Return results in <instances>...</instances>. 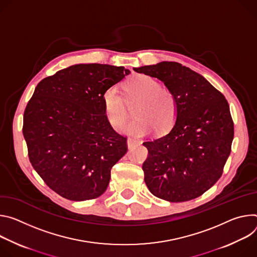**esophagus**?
Listing matches in <instances>:
<instances>
[{"label":"esophagus","mask_w":257,"mask_h":257,"mask_svg":"<svg viewBox=\"0 0 257 257\" xmlns=\"http://www.w3.org/2000/svg\"><path fill=\"white\" fill-rule=\"evenodd\" d=\"M141 144V141L140 140H137V139H134V138H128L127 139V146L128 148H133L137 145H140Z\"/></svg>","instance_id":"obj_1"}]
</instances>
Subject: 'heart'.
Wrapping results in <instances>:
<instances>
[{
	"label": "heart",
	"mask_w": 257,
	"mask_h": 257,
	"mask_svg": "<svg viewBox=\"0 0 257 257\" xmlns=\"http://www.w3.org/2000/svg\"><path fill=\"white\" fill-rule=\"evenodd\" d=\"M125 100L116 88H109L103 95V103L109 122L114 127L121 126L128 118L127 104L139 101L134 114L137 117L121 128L128 136L143 137L153 128L158 134L166 132L177 117V101L173 93L154 78L139 74L124 84Z\"/></svg>",
	"instance_id": "b5f03b06"
}]
</instances>
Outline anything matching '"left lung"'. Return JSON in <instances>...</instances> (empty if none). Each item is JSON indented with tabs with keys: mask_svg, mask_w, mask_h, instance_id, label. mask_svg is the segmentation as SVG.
I'll return each mask as SVG.
<instances>
[{
	"mask_svg": "<svg viewBox=\"0 0 257 257\" xmlns=\"http://www.w3.org/2000/svg\"><path fill=\"white\" fill-rule=\"evenodd\" d=\"M134 70L161 80L177 101L173 127L143 143L148 149L143 170L149 191L169 202L201 196L221 177L231 153L234 123L229 103L204 76L178 62Z\"/></svg>",
	"mask_w": 257,
	"mask_h": 257,
	"instance_id": "obj_1",
	"label": "left lung"
}]
</instances>
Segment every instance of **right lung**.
<instances>
[{"label": "right lung", "instance_id": "add662e5", "mask_svg": "<svg viewBox=\"0 0 257 257\" xmlns=\"http://www.w3.org/2000/svg\"><path fill=\"white\" fill-rule=\"evenodd\" d=\"M131 71L108 64H75L41 80L24 111L23 136L36 172L72 201L101 196L126 138L107 118L103 95Z\"/></svg>", "mask_w": 257, "mask_h": 257}]
</instances>
